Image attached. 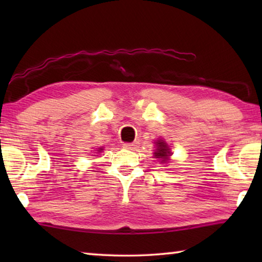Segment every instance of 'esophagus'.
Masks as SVG:
<instances>
[{"label":"esophagus","instance_id":"34e87169","mask_svg":"<svg viewBox=\"0 0 262 262\" xmlns=\"http://www.w3.org/2000/svg\"><path fill=\"white\" fill-rule=\"evenodd\" d=\"M139 147V143L137 142H133V143H125L123 144V148L128 149V150H134Z\"/></svg>","mask_w":262,"mask_h":262}]
</instances>
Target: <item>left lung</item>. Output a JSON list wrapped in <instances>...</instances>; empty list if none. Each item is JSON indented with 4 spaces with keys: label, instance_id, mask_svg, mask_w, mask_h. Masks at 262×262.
<instances>
[{
    "label": "left lung",
    "instance_id": "8db88e82",
    "mask_svg": "<svg viewBox=\"0 0 262 262\" xmlns=\"http://www.w3.org/2000/svg\"><path fill=\"white\" fill-rule=\"evenodd\" d=\"M156 145H157V149H156V152H155V156L157 158H162L161 162L165 163L168 159V156H170V151H168L167 144L164 141L159 140Z\"/></svg>",
    "mask_w": 262,
    "mask_h": 262
}]
</instances>
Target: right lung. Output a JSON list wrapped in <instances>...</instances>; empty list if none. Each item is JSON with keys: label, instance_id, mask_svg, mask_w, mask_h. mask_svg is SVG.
Segmentation results:
<instances>
[{"label": "right lung", "instance_id": "right-lung-1", "mask_svg": "<svg viewBox=\"0 0 262 262\" xmlns=\"http://www.w3.org/2000/svg\"><path fill=\"white\" fill-rule=\"evenodd\" d=\"M101 150H103V149H99V150H98V151H101Z\"/></svg>", "mask_w": 262, "mask_h": 262}]
</instances>
